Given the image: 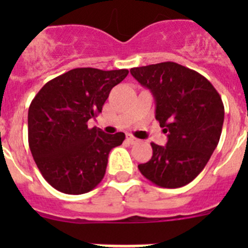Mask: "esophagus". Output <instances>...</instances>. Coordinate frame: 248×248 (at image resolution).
<instances>
[{
  "instance_id": "esophagus-1",
  "label": "esophagus",
  "mask_w": 248,
  "mask_h": 248,
  "mask_svg": "<svg viewBox=\"0 0 248 248\" xmlns=\"http://www.w3.org/2000/svg\"><path fill=\"white\" fill-rule=\"evenodd\" d=\"M126 141H128L129 144H137V143H139V140H138L137 138L133 137V135H128V137H126Z\"/></svg>"
}]
</instances>
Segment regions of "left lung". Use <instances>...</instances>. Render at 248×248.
Listing matches in <instances>:
<instances>
[{"label":"left lung","mask_w":248,"mask_h":248,"mask_svg":"<svg viewBox=\"0 0 248 248\" xmlns=\"http://www.w3.org/2000/svg\"><path fill=\"white\" fill-rule=\"evenodd\" d=\"M131 76L151 92L155 118L168 143H151L153 156L138 169L155 185L176 189L198 176L218 144L225 108L214 85L198 72L174 62L137 67Z\"/></svg>","instance_id":"left-lung-1"}]
</instances>
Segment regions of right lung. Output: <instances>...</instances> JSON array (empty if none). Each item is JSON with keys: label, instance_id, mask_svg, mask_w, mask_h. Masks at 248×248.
I'll use <instances>...</instances> for the list:
<instances>
[{"label": "right lung", "instance_id": "add662e5", "mask_svg": "<svg viewBox=\"0 0 248 248\" xmlns=\"http://www.w3.org/2000/svg\"><path fill=\"white\" fill-rule=\"evenodd\" d=\"M128 73L76 68L46 83L32 100L28 144L41 174L56 190L85 194L104 177L109 153L125 134H105L87 123L102 113L111 88Z\"/></svg>", "mask_w": 248, "mask_h": 248}]
</instances>
